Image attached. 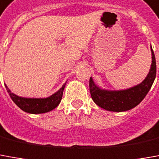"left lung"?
I'll return each mask as SVG.
<instances>
[{
    "instance_id": "left-lung-1",
    "label": "left lung",
    "mask_w": 159,
    "mask_h": 159,
    "mask_svg": "<svg viewBox=\"0 0 159 159\" xmlns=\"http://www.w3.org/2000/svg\"><path fill=\"white\" fill-rule=\"evenodd\" d=\"M152 66L146 78L138 86L120 91L103 90L95 85L92 77L89 80V87L92 98L96 105L111 111H125L131 110L139 104L152 86L156 78L157 66L156 59L152 49Z\"/></svg>"
}]
</instances>
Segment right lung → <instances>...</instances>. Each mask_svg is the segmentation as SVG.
<instances>
[{
  "label": "right lung",
  "mask_w": 159,
  "mask_h": 159,
  "mask_svg": "<svg viewBox=\"0 0 159 159\" xmlns=\"http://www.w3.org/2000/svg\"><path fill=\"white\" fill-rule=\"evenodd\" d=\"M7 91L9 93L12 100L22 110V111L33 113V114H39V113H45L52 111L54 108H56L59 104L61 103L63 91L66 86V83L62 86L60 90L53 93L48 98H22L19 97L15 93H11L9 88L7 86Z\"/></svg>",
  "instance_id": "right-lung-1"
}]
</instances>
